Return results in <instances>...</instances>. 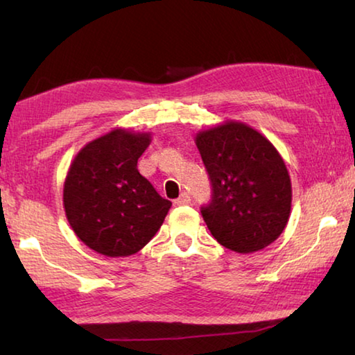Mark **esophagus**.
I'll return each instance as SVG.
<instances>
[{
    "mask_svg": "<svg viewBox=\"0 0 355 355\" xmlns=\"http://www.w3.org/2000/svg\"><path fill=\"white\" fill-rule=\"evenodd\" d=\"M187 205H190L189 193H182L178 200H174V206H187Z\"/></svg>",
    "mask_w": 355,
    "mask_h": 355,
    "instance_id": "1",
    "label": "esophagus"
}]
</instances>
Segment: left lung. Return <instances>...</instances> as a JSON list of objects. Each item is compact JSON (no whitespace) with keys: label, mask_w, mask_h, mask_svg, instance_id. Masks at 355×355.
<instances>
[{"label":"left lung","mask_w":355,"mask_h":355,"mask_svg":"<svg viewBox=\"0 0 355 355\" xmlns=\"http://www.w3.org/2000/svg\"><path fill=\"white\" fill-rule=\"evenodd\" d=\"M212 182L202 218L220 245L253 253L275 242L291 216L293 187L277 148L245 123L226 119L195 137Z\"/></svg>","instance_id":"obj_1"}]
</instances>
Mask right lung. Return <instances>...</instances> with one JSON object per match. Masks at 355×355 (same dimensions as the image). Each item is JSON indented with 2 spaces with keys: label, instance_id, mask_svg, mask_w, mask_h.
<instances>
[{
  "label": "right lung",
  "instance_id": "1",
  "mask_svg": "<svg viewBox=\"0 0 355 355\" xmlns=\"http://www.w3.org/2000/svg\"><path fill=\"white\" fill-rule=\"evenodd\" d=\"M149 132L114 127L73 157L64 179L62 205L78 239L108 258L130 257L160 230L171 201L157 193L137 164Z\"/></svg>",
  "mask_w": 355,
  "mask_h": 355
}]
</instances>
